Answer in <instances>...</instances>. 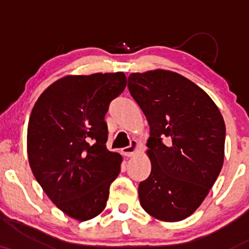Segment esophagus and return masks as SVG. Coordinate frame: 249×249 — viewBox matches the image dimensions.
<instances>
[{
  "instance_id": "obj_1",
  "label": "esophagus",
  "mask_w": 249,
  "mask_h": 249,
  "mask_svg": "<svg viewBox=\"0 0 249 249\" xmlns=\"http://www.w3.org/2000/svg\"><path fill=\"white\" fill-rule=\"evenodd\" d=\"M138 148H139V142L137 141H132V142H131V144L128 145V146L123 148V152L126 154L127 157H132L133 154L137 153Z\"/></svg>"
}]
</instances>
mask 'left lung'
<instances>
[{
	"mask_svg": "<svg viewBox=\"0 0 249 249\" xmlns=\"http://www.w3.org/2000/svg\"><path fill=\"white\" fill-rule=\"evenodd\" d=\"M127 88L150 125L146 153L152 170L139 184L142 207L161 221L186 219L222 168L224 118L201 88L173 71L131 73Z\"/></svg>",
	"mask_w": 249,
	"mask_h": 249,
	"instance_id": "8db88e82",
	"label": "left lung"
}]
</instances>
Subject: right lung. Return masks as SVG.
Masks as SVG:
<instances>
[{
	"instance_id": "1",
	"label": "right lung",
	"mask_w": 249,
	"mask_h": 249,
	"mask_svg": "<svg viewBox=\"0 0 249 249\" xmlns=\"http://www.w3.org/2000/svg\"><path fill=\"white\" fill-rule=\"evenodd\" d=\"M126 87L124 72L70 75L48 87L28 124L34 177L63 213L87 221L103 212L122 156L107 148L108 104Z\"/></svg>"
}]
</instances>
